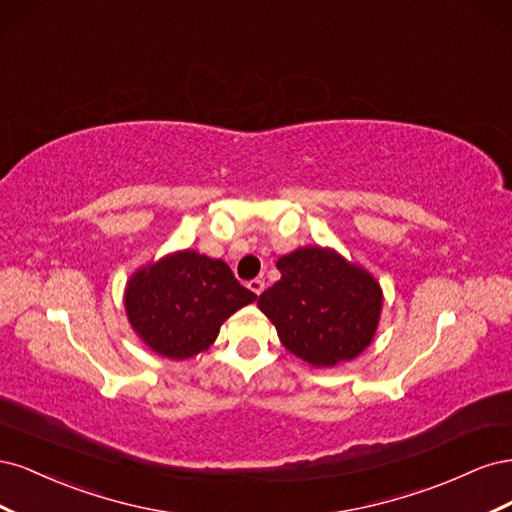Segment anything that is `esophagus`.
Masks as SVG:
<instances>
[{"label":"esophagus","mask_w":512,"mask_h":512,"mask_svg":"<svg viewBox=\"0 0 512 512\" xmlns=\"http://www.w3.org/2000/svg\"><path fill=\"white\" fill-rule=\"evenodd\" d=\"M247 286H250V290H252L254 294H260L262 290H265V280H260V277H256V280H252Z\"/></svg>","instance_id":"obj_1"}]
</instances>
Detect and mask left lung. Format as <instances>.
<instances>
[{
  "label": "left lung",
  "instance_id": "8db88e82",
  "mask_svg": "<svg viewBox=\"0 0 512 512\" xmlns=\"http://www.w3.org/2000/svg\"><path fill=\"white\" fill-rule=\"evenodd\" d=\"M282 280L258 297L282 344L314 367H333L361 354L376 333L382 290L359 269L322 247H303L277 260Z\"/></svg>",
  "mask_w": 512,
  "mask_h": 512
}]
</instances>
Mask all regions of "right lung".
<instances>
[{
    "instance_id": "obj_1",
    "label": "right lung",
    "mask_w": 512,
    "mask_h": 512,
    "mask_svg": "<svg viewBox=\"0 0 512 512\" xmlns=\"http://www.w3.org/2000/svg\"><path fill=\"white\" fill-rule=\"evenodd\" d=\"M256 294L237 282L224 260L177 252L138 271L126 290V309L143 342L168 359L207 350L222 322Z\"/></svg>"
}]
</instances>
